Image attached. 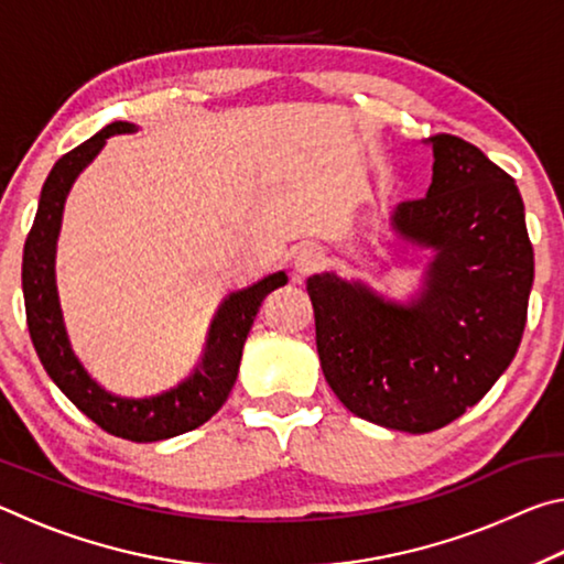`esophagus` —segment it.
Returning <instances> with one entry per match:
<instances>
[{
  "label": "esophagus",
  "mask_w": 564,
  "mask_h": 564,
  "mask_svg": "<svg viewBox=\"0 0 564 564\" xmlns=\"http://www.w3.org/2000/svg\"><path fill=\"white\" fill-rule=\"evenodd\" d=\"M323 263H326V256H323L321 248H316V246H303L301 251L295 253V259H293V273H295V279H299V281L308 279V275H313V273L323 269Z\"/></svg>",
  "instance_id": "esophagus-1"
}]
</instances>
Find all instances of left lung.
Returning <instances> with one entry per match:
<instances>
[{"label":"left lung","mask_w":564,"mask_h":564,"mask_svg":"<svg viewBox=\"0 0 564 564\" xmlns=\"http://www.w3.org/2000/svg\"><path fill=\"white\" fill-rule=\"evenodd\" d=\"M425 198L390 216L400 246L431 251L417 293L311 275L323 376L352 415L431 433L480 403L518 352L534 279L514 181L467 141L437 133Z\"/></svg>","instance_id":"left-lung-1"}]
</instances>
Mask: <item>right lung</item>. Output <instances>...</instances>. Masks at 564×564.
Listing matches in <instances>:
<instances>
[{"instance_id": "right-lung-1", "label": "right lung", "mask_w": 564, "mask_h": 564, "mask_svg": "<svg viewBox=\"0 0 564 564\" xmlns=\"http://www.w3.org/2000/svg\"><path fill=\"white\" fill-rule=\"evenodd\" d=\"M133 131H139L137 123L113 121L56 161L42 186L40 208L24 243L22 291L34 350L56 388L101 431L133 443H156L194 431L218 413L236 383L243 343L256 313L265 295L289 283V275L275 271L248 289L228 293L208 328L202 362L178 386L156 395L127 398L97 383L74 352L64 326L54 269L56 241H59L64 206L74 181L99 156L109 137Z\"/></svg>"}]
</instances>
